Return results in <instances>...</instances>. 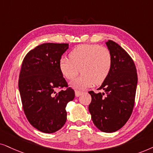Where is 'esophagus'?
<instances>
[{
  "label": "esophagus",
  "instance_id": "esophagus-1",
  "mask_svg": "<svg viewBox=\"0 0 153 153\" xmlns=\"http://www.w3.org/2000/svg\"><path fill=\"white\" fill-rule=\"evenodd\" d=\"M83 92L82 91H79V90H76L75 91V96L76 97H80V96L82 94Z\"/></svg>",
  "mask_w": 153,
  "mask_h": 153
}]
</instances>
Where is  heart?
Masks as SVG:
<instances>
[{"instance_id":"obj_1","label":"heart","mask_w":153,"mask_h":153,"mask_svg":"<svg viewBox=\"0 0 153 153\" xmlns=\"http://www.w3.org/2000/svg\"><path fill=\"white\" fill-rule=\"evenodd\" d=\"M112 64L111 52L107 48L97 44H82L71 51L69 58L60 59L59 68L68 80H73L81 71L82 74L71 85L75 88L85 89L94 83L101 84L108 76Z\"/></svg>"}]
</instances>
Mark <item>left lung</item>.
<instances>
[{
    "label": "left lung",
    "instance_id": "8db88e82",
    "mask_svg": "<svg viewBox=\"0 0 153 153\" xmlns=\"http://www.w3.org/2000/svg\"><path fill=\"white\" fill-rule=\"evenodd\" d=\"M106 45L113 57L112 68L98 89L104 92L89 91L91 97L89 111L98 129L111 133L121 129L131 115L138 76L133 59L124 49L112 40Z\"/></svg>",
    "mask_w": 153,
    "mask_h": 153
}]
</instances>
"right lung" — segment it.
Segmentation results:
<instances>
[{
    "label": "right lung",
    "instance_id": "1",
    "mask_svg": "<svg viewBox=\"0 0 153 153\" xmlns=\"http://www.w3.org/2000/svg\"><path fill=\"white\" fill-rule=\"evenodd\" d=\"M68 48V43L40 45L26 54L22 64L18 85L22 108L30 125L44 133H54L65 125L66 105L75 97L59 68Z\"/></svg>",
    "mask_w": 153,
    "mask_h": 153
}]
</instances>
